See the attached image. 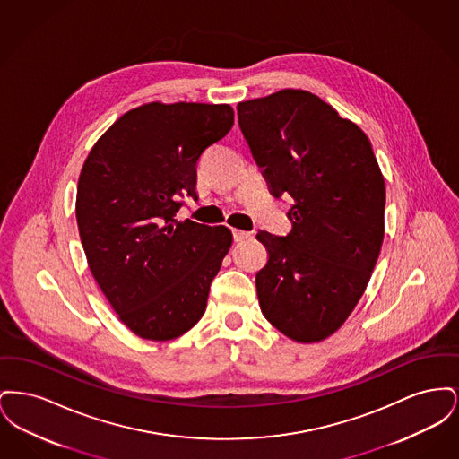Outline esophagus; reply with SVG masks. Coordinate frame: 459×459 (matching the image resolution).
Wrapping results in <instances>:
<instances>
[{
  "mask_svg": "<svg viewBox=\"0 0 459 459\" xmlns=\"http://www.w3.org/2000/svg\"><path fill=\"white\" fill-rule=\"evenodd\" d=\"M232 234H234V240H238V242H240V240L249 239V238H251V232L239 230V229H234V230H232Z\"/></svg>",
  "mask_w": 459,
  "mask_h": 459,
  "instance_id": "esophagus-1",
  "label": "esophagus"
}]
</instances>
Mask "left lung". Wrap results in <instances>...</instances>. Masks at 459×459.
Listing matches in <instances>:
<instances>
[{
	"label": "left lung",
	"instance_id": "left-lung-1",
	"mask_svg": "<svg viewBox=\"0 0 459 459\" xmlns=\"http://www.w3.org/2000/svg\"><path fill=\"white\" fill-rule=\"evenodd\" d=\"M270 193L289 195L287 236L260 230L264 318L298 342L337 332L363 296L384 240L385 184L370 139L318 96L282 89L238 105Z\"/></svg>",
	"mask_w": 459,
	"mask_h": 459
}]
</instances>
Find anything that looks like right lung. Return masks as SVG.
I'll return each mask as SVG.
<instances>
[{"label":"right lung","mask_w":459,"mask_h":459,"mask_svg":"<svg viewBox=\"0 0 459 459\" xmlns=\"http://www.w3.org/2000/svg\"><path fill=\"white\" fill-rule=\"evenodd\" d=\"M232 126L229 105L154 101L122 115L84 161L75 217L89 268L143 339H175L206 309L232 232L175 213L178 197H197V160Z\"/></svg>","instance_id":"right-lung-1"}]
</instances>
